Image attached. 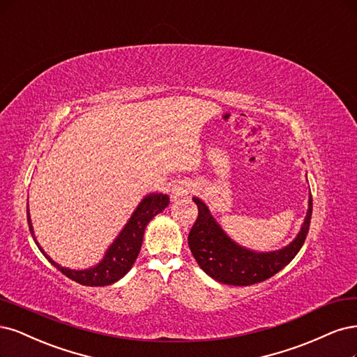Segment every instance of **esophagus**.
I'll use <instances>...</instances> for the list:
<instances>
[{"label": "esophagus", "instance_id": "obj_1", "mask_svg": "<svg viewBox=\"0 0 357 357\" xmlns=\"http://www.w3.org/2000/svg\"><path fill=\"white\" fill-rule=\"evenodd\" d=\"M189 192H190V184L186 181H178L177 184H174L173 189H171V196H173V199H177L189 195Z\"/></svg>", "mask_w": 357, "mask_h": 357}]
</instances>
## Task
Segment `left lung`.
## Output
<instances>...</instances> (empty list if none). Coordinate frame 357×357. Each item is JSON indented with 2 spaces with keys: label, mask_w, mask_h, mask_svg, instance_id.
<instances>
[{
  "label": "left lung",
  "mask_w": 357,
  "mask_h": 357,
  "mask_svg": "<svg viewBox=\"0 0 357 357\" xmlns=\"http://www.w3.org/2000/svg\"><path fill=\"white\" fill-rule=\"evenodd\" d=\"M198 205V218L189 233V248L204 272L226 285L248 287L276 275L292 261L305 241L312 218V193L309 210L297 238L278 251L257 252L231 241L213 217L208 206L193 198Z\"/></svg>",
  "instance_id": "8db88e82"
}]
</instances>
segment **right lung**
<instances>
[{"label":"right lung","mask_w":357,"mask_h":357,"mask_svg":"<svg viewBox=\"0 0 357 357\" xmlns=\"http://www.w3.org/2000/svg\"><path fill=\"white\" fill-rule=\"evenodd\" d=\"M168 204H169L168 195H164V193L146 195L142 199V202L137 205L136 211H134L132 215L130 217L128 223L124 226V229L121 230V233L112 242V245L107 248L103 260L99 264H96L94 267L84 268V270L66 268V267H61L56 261H53L52 258L48 257L44 252V250L40 247L38 241H36V238L33 235L29 208L26 210V215H28V225H29L31 235L36 243V247L40 248L43 255L57 270H60V272L65 276L78 282V284H81V285L105 287V285L115 284L116 280L124 278L130 272V268L132 267L134 261H136V258L140 252L144 229H146L147 223H149V221L155 215L162 213L168 206Z\"/></svg>","instance_id":"obj_1"}]
</instances>
